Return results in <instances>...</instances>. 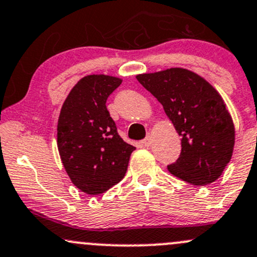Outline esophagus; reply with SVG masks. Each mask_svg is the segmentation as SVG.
Listing matches in <instances>:
<instances>
[{"instance_id":"esophagus-1","label":"esophagus","mask_w":257,"mask_h":257,"mask_svg":"<svg viewBox=\"0 0 257 257\" xmlns=\"http://www.w3.org/2000/svg\"><path fill=\"white\" fill-rule=\"evenodd\" d=\"M142 144L144 145V147H150V145L153 144V136H151L150 133L148 134V137L145 138L144 140H143V142H142Z\"/></svg>"}]
</instances>
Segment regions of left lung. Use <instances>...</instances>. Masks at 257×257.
Wrapping results in <instances>:
<instances>
[{"label": "left lung", "mask_w": 257, "mask_h": 257, "mask_svg": "<svg viewBox=\"0 0 257 257\" xmlns=\"http://www.w3.org/2000/svg\"><path fill=\"white\" fill-rule=\"evenodd\" d=\"M137 80L163 104L181 139L174 176L194 186L212 183L230 161L235 128L218 91L196 72L182 67L137 75Z\"/></svg>", "instance_id": "obj_1"}]
</instances>
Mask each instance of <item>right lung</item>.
Here are the masks:
<instances>
[{"instance_id": "obj_1", "label": "right lung", "mask_w": 257, "mask_h": 257, "mask_svg": "<svg viewBox=\"0 0 257 257\" xmlns=\"http://www.w3.org/2000/svg\"><path fill=\"white\" fill-rule=\"evenodd\" d=\"M121 80L108 75L82 77L70 91L58 120V149L65 171L80 191L97 196L125 176L136 150L118 136L106 107Z\"/></svg>"}]
</instances>
